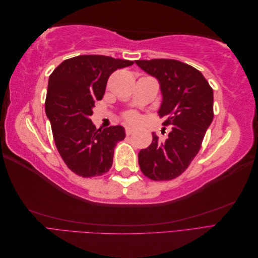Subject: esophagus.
I'll return each instance as SVG.
<instances>
[{
  "instance_id": "1",
  "label": "esophagus",
  "mask_w": 258,
  "mask_h": 258,
  "mask_svg": "<svg viewBox=\"0 0 258 258\" xmlns=\"http://www.w3.org/2000/svg\"><path fill=\"white\" fill-rule=\"evenodd\" d=\"M135 131H136V129H135V128H131V127H126V135H127V136H130V135H132V134H134Z\"/></svg>"
}]
</instances>
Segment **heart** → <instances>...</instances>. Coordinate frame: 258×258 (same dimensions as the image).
Here are the masks:
<instances>
[{
    "label": "heart",
    "mask_w": 258,
    "mask_h": 258,
    "mask_svg": "<svg viewBox=\"0 0 258 258\" xmlns=\"http://www.w3.org/2000/svg\"><path fill=\"white\" fill-rule=\"evenodd\" d=\"M124 119L128 120L129 122H137L139 119V116L136 112H128L124 114Z\"/></svg>",
    "instance_id": "b5f03b06"
}]
</instances>
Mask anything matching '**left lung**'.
I'll use <instances>...</instances> for the list:
<instances>
[{"mask_svg":"<svg viewBox=\"0 0 258 258\" xmlns=\"http://www.w3.org/2000/svg\"><path fill=\"white\" fill-rule=\"evenodd\" d=\"M143 71L158 80L162 102L158 114L163 126H172L161 141L153 132L152 144L139 153L145 176L169 181L181 175L198 154L213 120V89L200 71L172 59L137 60Z\"/></svg>","mask_w":258,"mask_h":258,"instance_id":"left-lung-1","label":"left lung"}]
</instances>
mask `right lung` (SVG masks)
I'll return each mask as SVG.
<instances>
[{
	"label": "right lung",
	"mask_w": 258,
	"mask_h": 258,
	"mask_svg": "<svg viewBox=\"0 0 258 258\" xmlns=\"http://www.w3.org/2000/svg\"><path fill=\"white\" fill-rule=\"evenodd\" d=\"M132 64L124 59L84 54L64 60L50 74L45 112L57 150L75 174L102 175L112 167L114 148L126 137L124 129H97L90 116L96 101L103 98L110 75Z\"/></svg>",
	"instance_id": "right-lung-1"
}]
</instances>
